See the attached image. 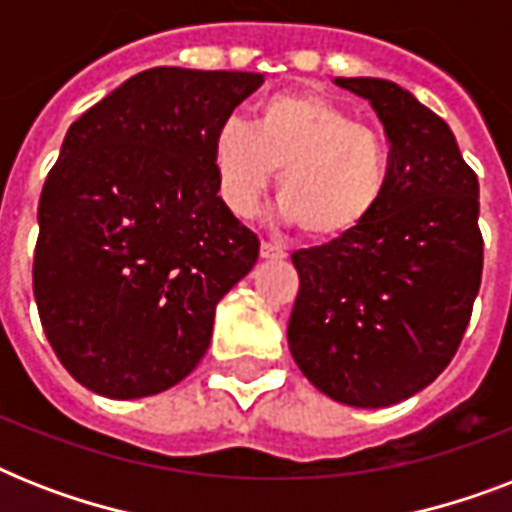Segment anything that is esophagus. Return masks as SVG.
Masks as SVG:
<instances>
[{"instance_id":"34e87169","label":"esophagus","mask_w":512,"mask_h":512,"mask_svg":"<svg viewBox=\"0 0 512 512\" xmlns=\"http://www.w3.org/2000/svg\"><path fill=\"white\" fill-rule=\"evenodd\" d=\"M260 257H263V260H284L287 252H284V247H279V244H273V241H263V244H260Z\"/></svg>"}]
</instances>
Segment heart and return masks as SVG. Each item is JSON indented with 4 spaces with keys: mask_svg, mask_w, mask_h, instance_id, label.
I'll use <instances>...</instances> for the list:
<instances>
[{
    "mask_svg": "<svg viewBox=\"0 0 512 512\" xmlns=\"http://www.w3.org/2000/svg\"><path fill=\"white\" fill-rule=\"evenodd\" d=\"M279 170L276 196L305 239L335 244L372 223L388 196L390 151L380 132L316 92L257 103L252 124L228 119L212 135V172L236 217H252Z\"/></svg>",
    "mask_w": 512,
    "mask_h": 512,
    "instance_id": "heart-1",
    "label": "heart"
}]
</instances>
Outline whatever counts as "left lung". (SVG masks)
<instances>
[{
  "mask_svg": "<svg viewBox=\"0 0 512 512\" xmlns=\"http://www.w3.org/2000/svg\"><path fill=\"white\" fill-rule=\"evenodd\" d=\"M369 100L390 143V185L364 231L297 249L292 358L340 404L380 409L444 372L468 329L484 271L478 177L449 124L372 76L335 79Z\"/></svg>",
  "mask_w": 512,
  "mask_h": 512,
  "instance_id": "1",
  "label": "left lung"
}]
</instances>
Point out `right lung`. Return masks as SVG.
Masks as SVG:
<instances>
[{"mask_svg": "<svg viewBox=\"0 0 512 512\" xmlns=\"http://www.w3.org/2000/svg\"><path fill=\"white\" fill-rule=\"evenodd\" d=\"M263 84L148 68L68 127L39 199L34 297L68 374L108 398L188 377L215 308L260 255L217 196L212 135Z\"/></svg>", "mask_w": 512, "mask_h": 512, "instance_id": "add662e5", "label": "right lung"}]
</instances>
